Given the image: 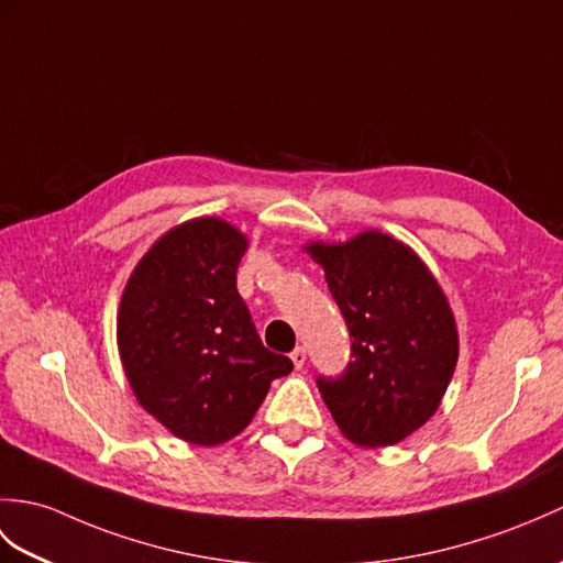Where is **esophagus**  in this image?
I'll use <instances>...</instances> for the list:
<instances>
[{
	"label": "esophagus",
	"instance_id": "34e87169",
	"mask_svg": "<svg viewBox=\"0 0 563 563\" xmlns=\"http://www.w3.org/2000/svg\"><path fill=\"white\" fill-rule=\"evenodd\" d=\"M290 360L295 364V369H302L305 362H307V350L302 345H297L292 352H290Z\"/></svg>",
	"mask_w": 563,
	"mask_h": 563
}]
</instances>
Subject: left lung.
Wrapping results in <instances>:
<instances>
[{"label":"left lung","mask_w":563,"mask_h":563,"mask_svg":"<svg viewBox=\"0 0 563 563\" xmlns=\"http://www.w3.org/2000/svg\"><path fill=\"white\" fill-rule=\"evenodd\" d=\"M307 252L350 331V362L317 386L338 429L357 446H390L420 429L446 394L459 331L437 278L410 246L367 230Z\"/></svg>","instance_id":"8db88e82"}]
</instances>
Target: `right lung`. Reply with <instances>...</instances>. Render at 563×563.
Segmentation results:
<instances>
[{
  "mask_svg": "<svg viewBox=\"0 0 563 563\" xmlns=\"http://www.w3.org/2000/svg\"><path fill=\"white\" fill-rule=\"evenodd\" d=\"M246 238L220 218L165 232L129 278L117 345L141 408L175 437L218 446L238 437L292 362L261 343L238 292Z\"/></svg>",
  "mask_w": 563,
  "mask_h": 563,
  "instance_id": "1",
  "label": "right lung"
}]
</instances>
